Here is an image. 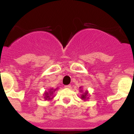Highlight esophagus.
<instances>
[{
  "label": "esophagus",
  "mask_w": 134,
  "mask_h": 134,
  "mask_svg": "<svg viewBox=\"0 0 134 134\" xmlns=\"http://www.w3.org/2000/svg\"><path fill=\"white\" fill-rule=\"evenodd\" d=\"M64 87H65V88H71V85H66V86H65Z\"/></svg>",
  "instance_id": "34e87169"
}]
</instances>
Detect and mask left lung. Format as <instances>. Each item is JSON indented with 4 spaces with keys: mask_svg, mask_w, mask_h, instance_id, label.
I'll return each mask as SVG.
<instances>
[{
    "mask_svg": "<svg viewBox=\"0 0 134 134\" xmlns=\"http://www.w3.org/2000/svg\"><path fill=\"white\" fill-rule=\"evenodd\" d=\"M87 94H88V93H87V92H86V93H85L84 94H82V96H81L82 99H86V96L87 95Z\"/></svg>",
    "mask_w": 134,
    "mask_h": 134,
    "instance_id": "8db88e82",
    "label": "left lung"
}]
</instances>
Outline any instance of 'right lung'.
I'll list each match as a JSON object with an SVG mask.
<instances>
[{
    "instance_id": "obj_1",
    "label": "right lung",
    "mask_w": 134,
    "mask_h": 134,
    "mask_svg": "<svg viewBox=\"0 0 134 134\" xmlns=\"http://www.w3.org/2000/svg\"><path fill=\"white\" fill-rule=\"evenodd\" d=\"M54 91H52V89H51V91H49V93H46V94H46L45 99H48V100H49V99H52L50 98V96L53 94V93H54Z\"/></svg>"
}]
</instances>
